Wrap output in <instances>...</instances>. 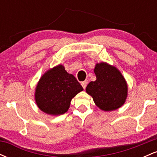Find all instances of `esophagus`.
<instances>
[{
	"mask_svg": "<svg viewBox=\"0 0 157 157\" xmlns=\"http://www.w3.org/2000/svg\"><path fill=\"white\" fill-rule=\"evenodd\" d=\"M87 84H88V80H85L83 82H81V85H82V88L85 89L86 88V86H87Z\"/></svg>",
	"mask_w": 157,
	"mask_h": 157,
	"instance_id": "obj_1",
	"label": "esophagus"
}]
</instances>
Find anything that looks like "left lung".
<instances>
[{
    "mask_svg": "<svg viewBox=\"0 0 157 157\" xmlns=\"http://www.w3.org/2000/svg\"><path fill=\"white\" fill-rule=\"evenodd\" d=\"M94 71L97 80L90 82L86 91L96 105L105 111L121 107L128 95V86L121 72L104 62L96 64Z\"/></svg>",
    "mask_w": 157,
    "mask_h": 157,
    "instance_id": "left-lung-1",
    "label": "left lung"
}]
</instances>
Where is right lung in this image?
Wrapping results in <instances>:
<instances>
[{
	"label": "right lung",
	"instance_id": "add662e5",
	"mask_svg": "<svg viewBox=\"0 0 157 157\" xmlns=\"http://www.w3.org/2000/svg\"><path fill=\"white\" fill-rule=\"evenodd\" d=\"M83 90L75 76L63 65L51 68L40 79L35 89V101L41 111L50 115L63 114L71 99Z\"/></svg>",
	"mask_w": 157,
	"mask_h": 157
}]
</instances>
